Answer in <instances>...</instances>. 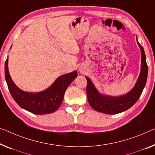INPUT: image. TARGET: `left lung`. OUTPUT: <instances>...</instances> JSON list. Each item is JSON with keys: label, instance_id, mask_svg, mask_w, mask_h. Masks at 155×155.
<instances>
[{"label": "left lung", "instance_id": "obj_1", "mask_svg": "<svg viewBox=\"0 0 155 155\" xmlns=\"http://www.w3.org/2000/svg\"><path fill=\"white\" fill-rule=\"evenodd\" d=\"M138 42V41H137ZM141 51V70L137 84L131 91L125 95L116 97L103 96L97 91L88 78L87 79L86 92L87 100L91 107L97 111L106 114H117L129 109L137 102L146 84L148 68L146 63L143 47L138 42Z\"/></svg>", "mask_w": 155, "mask_h": 155}]
</instances>
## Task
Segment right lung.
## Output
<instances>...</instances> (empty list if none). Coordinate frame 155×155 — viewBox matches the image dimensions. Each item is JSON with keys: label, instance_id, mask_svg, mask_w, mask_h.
I'll return each mask as SVG.
<instances>
[{"label": "right lung", "instance_id": "right-lung-1", "mask_svg": "<svg viewBox=\"0 0 155 155\" xmlns=\"http://www.w3.org/2000/svg\"><path fill=\"white\" fill-rule=\"evenodd\" d=\"M8 58L5 63V76L12 97L19 107L34 114L43 115L54 113L60 107L66 89L77 77V71L58 77L46 91L31 93L21 91L16 86L9 74Z\"/></svg>", "mask_w": 155, "mask_h": 155}]
</instances>
